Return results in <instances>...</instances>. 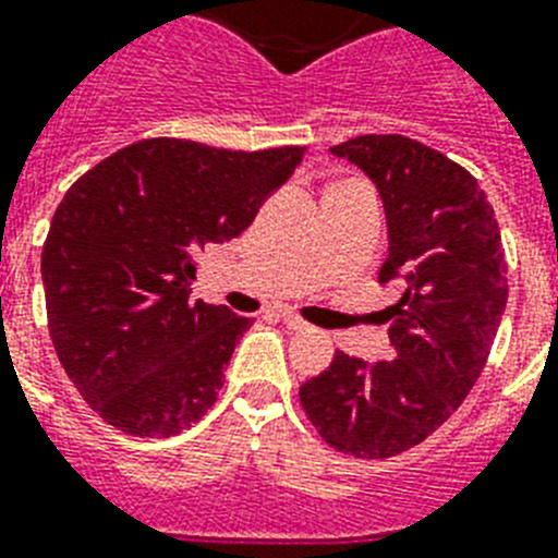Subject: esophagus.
<instances>
[{
  "label": "esophagus",
  "mask_w": 558,
  "mask_h": 558,
  "mask_svg": "<svg viewBox=\"0 0 558 558\" xmlns=\"http://www.w3.org/2000/svg\"><path fill=\"white\" fill-rule=\"evenodd\" d=\"M280 320H283V326H287V329H292V331H303V329H308V326H306V323L301 320V317L287 315V312H283V315H280Z\"/></svg>",
  "instance_id": "34e87169"
}]
</instances>
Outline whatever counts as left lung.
<instances>
[{"instance_id":"8db88e82","label":"left lung","mask_w":558,"mask_h":558,"mask_svg":"<svg viewBox=\"0 0 558 558\" xmlns=\"http://www.w3.org/2000/svg\"><path fill=\"white\" fill-rule=\"evenodd\" d=\"M374 181L386 209L380 283H405L386 308L395 357L335 351L301 386V405L337 451L388 460L420 446L460 409L488 363L508 303L499 223L476 178L405 135H357L331 147Z\"/></svg>"}]
</instances>
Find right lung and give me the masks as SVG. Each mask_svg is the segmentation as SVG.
<instances>
[{
    "label": "right lung",
    "mask_w": 558,
    "mask_h": 558,
    "mask_svg": "<svg viewBox=\"0 0 558 558\" xmlns=\"http://www.w3.org/2000/svg\"><path fill=\"white\" fill-rule=\"evenodd\" d=\"M303 153L147 138L64 192L41 250L50 340L112 428L172 437L213 409L252 320L192 301L195 257L241 235Z\"/></svg>",
    "instance_id": "obj_1"
}]
</instances>
